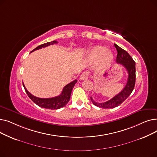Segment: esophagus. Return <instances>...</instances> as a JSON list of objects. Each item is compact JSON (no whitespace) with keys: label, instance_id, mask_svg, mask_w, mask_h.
Masks as SVG:
<instances>
[{"label":"esophagus","instance_id":"esophagus-1","mask_svg":"<svg viewBox=\"0 0 157 157\" xmlns=\"http://www.w3.org/2000/svg\"><path fill=\"white\" fill-rule=\"evenodd\" d=\"M89 76V73L87 71H85L83 73L81 74V75L79 78L80 80H85V79H87Z\"/></svg>","mask_w":157,"mask_h":157}]
</instances>
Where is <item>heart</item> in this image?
Here are the masks:
<instances>
[{"mask_svg":"<svg viewBox=\"0 0 157 157\" xmlns=\"http://www.w3.org/2000/svg\"><path fill=\"white\" fill-rule=\"evenodd\" d=\"M88 59L90 60L98 59L99 64L101 66H104L109 63L112 59V54L108 49L97 46L90 51L88 55Z\"/></svg>","mask_w":157,"mask_h":157,"instance_id":"b5f03b06","label":"heart"}]
</instances>
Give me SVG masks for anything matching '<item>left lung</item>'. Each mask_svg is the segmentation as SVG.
<instances>
[{"label":"left lung","instance_id":"obj_1","mask_svg":"<svg viewBox=\"0 0 157 157\" xmlns=\"http://www.w3.org/2000/svg\"><path fill=\"white\" fill-rule=\"evenodd\" d=\"M114 47L116 48L118 52L116 60L117 62L123 66L127 71L128 74V79L124 88L118 94L115 95L108 101L98 103L94 101L92 97H90L91 101L95 105L104 109L114 108L120 105L132 92L136 83V62L132 56L124 49H123L116 44H114Z\"/></svg>","mask_w":157,"mask_h":157}]
</instances>
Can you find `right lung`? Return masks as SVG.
I'll return each mask as SVG.
<instances>
[{"instance_id": "1", "label": "right lung", "mask_w": 157, "mask_h": 157, "mask_svg": "<svg viewBox=\"0 0 157 157\" xmlns=\"http://www.w3.org/2000/svg\"><path fill=\"white\" fill-rule=\"evenodd\" d=\"M57 43H58L57 41L53 40V41H52V42H49V43L43 44L37 46L34 49H33V50L31 52V53L32 52H34L35 50H37V49H41L42 48H45L48 46L52 45V44H56ZM77 81H78L76 79H75L73 81L71 82L70 83L65 86V87L63 88L62 93L59 96H56V97H52V98H39V97L32 95L29 92H28V90H27L25 86L23 83V85L24 86L25 90V92H26L27 94L28 95L29 97L35 104H36L39 107H40V108L49 109H60L61 108H63V107H64L66 104L68 103V102L70 100L72 88H74L75 84L77 83Z\"/></svg>"}]
</instances>
